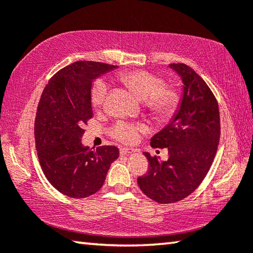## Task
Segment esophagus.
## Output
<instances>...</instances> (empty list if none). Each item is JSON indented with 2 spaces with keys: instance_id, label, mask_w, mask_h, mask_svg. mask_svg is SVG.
<instances>
[{
  "instance_id": "1",
  "label": "esophagus",
  "mask_w": 253,
  "mask_h": 253,
  "mask_svg": "<svg viewBox=\"0 0 253 253\" xmlns=\"http://www.w3.org/2000/svg\"><path fill=\"white\" fill-rule=\"evenodd\" d=\"M136 149L134 148H129V147H121L119 148V153L122 154V155H126V154H130V153H135Z\"/></svg>"
}]
</instances>
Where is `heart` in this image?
<instances>
[{
  "instance_id": "b5f03b06",
  "label": "heart",
  "mask_w": 253,
  "mask_h": 253,
  "mask_svg": "<svg viewBox=\"0 0 253 253\" xmlns=\"http://www.w3.org/2000/svg\"><path fill=\"white\" fill-rule=\"evenodd\" d=\"M118 79L125 87L143 101L148 114L157 122H166L173 116L181 104V93L174 87L166 85L161 76L145 70L121 72ZM108 92L102 79L93 81L90 89V102L95 109L104 107ZM145 127L140 124L118 122L110 129V136L122 143L131 144L138 139Z\"/></svg>"
}]
</instances>
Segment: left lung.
Returning a JSON list of instances; mask_svg holds the SVG:
<instances>
[{
  "label": "left lung",
  "instance_id": "obj_1",
  "mask_svg": "<svg viewBox=\"0 0 253 253\" xmlns=\"http://www.w3.org/2000/svg\"><path fill=\"white\" fill-rule=\"evenodd\" d=\"M169 67L183 80V100L173 121L151 139L154 148L168 147L169 160L160 163L144 153L148 172L137 178L143 193L162 204L178 202L199 187L215 157L221 135L219 105L207 83L184 63Z\"/></svg>",
  "mask_w": 253,
  "mask_h": 253
}]
</instances>
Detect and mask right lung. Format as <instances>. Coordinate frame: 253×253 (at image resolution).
<instances>
[{
    "mask_svg": "<svg viewBox=\"0 0 253 253\" xmlns=\"http://www.w3.org/2000/svg\"><path fill=\"white\" fill-rule=\"evenodd\" d=\"M116 66L77 61L62 68L45 85L34 121V139L41 169L60 193L88 198L104 185L116 146L84 147V126L92 118L91 84Z\"/></svg>",
    "mask_w": 253,
    "mask_h": 253,
    "instance_id": "right-lung-1",
    "label": "right lung"
}]
</instances>
